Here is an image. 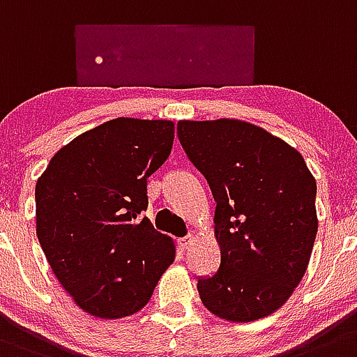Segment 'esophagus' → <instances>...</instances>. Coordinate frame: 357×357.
Segmentation results:
<instances>
[{
  "instance_id": "1",
  "label": "esophagus",
  "mask_w": 357,
  "mask_h": 357,
  "mask_svg": "<svg viewBox=\"0 0 357 357\" xmlns=\"http://www.w3.org/2000/svg\"><path fill=\"white\" fill-rule=\"evenodd\" d=\"M192 242H194V234H186V236H183V238L178 240V245L181 250H186L192 245Z\"/></svg>"
}]
</instances>
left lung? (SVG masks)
<instances>
[{
  "label": "left lung",
  "mask_w": 357,
  "mask_h": 357,
  "mask_svg": "<svg viewBox=\"0 0 357 357\" xmlns=\"http://www.w3.org/2000/svg\"><path fill=\"white\" fill-rule=\"evenodd\" d=\"M178 137L217 202L220 266L199 279L202 304L229 322L268 317L310 263L319 229L313 174L297 149L236 119L181 121Z\"/></svg>",
  "instance_id": "left-lung-1"
}]
</instances>
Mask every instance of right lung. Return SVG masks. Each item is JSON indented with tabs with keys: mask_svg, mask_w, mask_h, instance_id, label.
Returning a JSON list of instances; mask_svg holds the SVG:
<instances>
[{
	"mask_svg": "<svg viewBox=\"0 0 357 357\" xmlns=\"http://www.w3.org/2000/svg\"><path fill=\"white\" fill-rule=\"evenodd\" d=\"M172 142V121L119 117L70 140L38 178L37 238L60 284L92 317L142 310L174 261V242L142 217L147 178Z\"/></svg>",
	"mask_w": 357,
	"mask_h": 357,
	"instance_id": "right-lung-1",
	"label": "right lung"
}]
</instances>
